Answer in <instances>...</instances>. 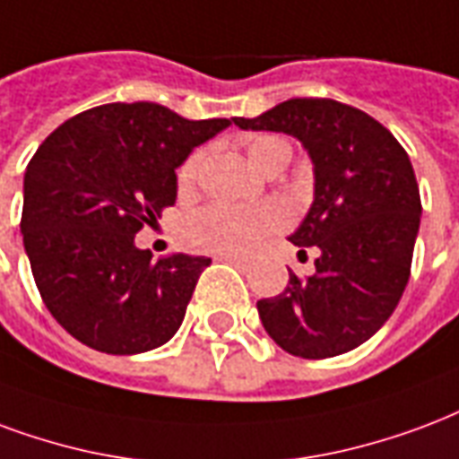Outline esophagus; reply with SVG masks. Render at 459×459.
I'll return each mask as SVG.
<instances>
[{
  "label": "esophagus",
  "mask_w": 459,
  "mask_h": 459,
  "mask_svg": "<svg viewBox=\"0 0 459 459\" xmlns=\"http://www.w3.org/2000/svg\"><path fill=\"white\" fill-rule=\"evenodd\" d=\"M221 260H226V263L236 264L238 270H243L246 273L247 267H250V257H240V255H221Z\"/></svg>",
  "instance_id": "34e87169"
}]
</instances>
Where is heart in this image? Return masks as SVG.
<instances>
[{
	"label": "heart",
	"mask_w": 459,
	"mask_h": 459,
	"mask_svg": "<svg viewBox=\"0 0 459 459\" xmlns=\"http://www.w3.org/2000/svg\"><path fill=\"white\" fill-rule=\"evenodd\" d=\"M247 160L260 172L277 165L290 162L291 148L287 141L277 135H255L246 143ZM199 169V152L179 168V186H192ZM287 221V212L280 204L267 202L260 206H230V204H209L196 213H192L185 223V240L196 250L233 255L246 253L257 240L280 230Z\"/></svg>",
	"instance_id": "b5f03b06"
}]
</instances>
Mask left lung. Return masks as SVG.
Instances as JSON below:
<instances>
[{
    "label": "left lung",
    "mask_w": 459,
    "mask_h": 459,
    "mask_svg": "<svg viewBox=\"0 0 459 459\" xmlns=\"http://www.w3.org/2000/svg\"><path fill=\"white\" fill-rule=\"evenodd\" d=\"M233 124L294 135L314 162V204L290 240L318 247L316 273L299 280L290 270L287 290L257 301L264 331L297 358L358 348L386 324L409 281L420 223L409 155L379 121L335 100H287Z\"/></svg>",
    "instance_id": "left-lung-1"
}]
</instances>
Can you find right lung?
<instances>
[{
    "label": "right lung",
    "mask_w": 459,
    "mask_h": 459,
    "mask_svg": "<svg viewBox=\"0 0 459 459\" xmlns=\"http://www.w3.org/2000/svg\"><path fill=\"white\" fill-rule=\"evenodd\" d=\"M229 126L117 101L67 118L40 143L23 175V247L43 304L73 338L138 355L178 333L212 260L152 263L135 233L175 204V169L189 152Z\"/></svg>",
    "instance_id": "right-lung-1"
}]
</instances>
